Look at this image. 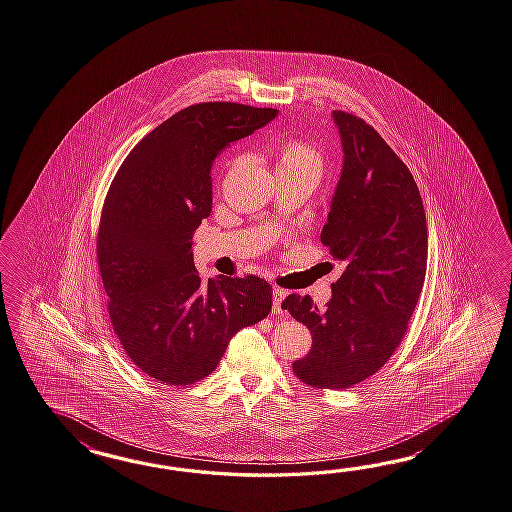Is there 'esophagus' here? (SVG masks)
I'll list each match as a JSON object with an SVG mask.
<instances>
[{"instance_id": "34e87169", "label": "esophagus", "mask_w": 512, "mask_h": 512, "mask_svg": "<svg viewBox=\"0 0 512 512\" xmlns=\"http://www.w3.org/2000/svg\"><path fill=\"white\" fill-rule=\"evenodd\" d=\"M272 296H274V312L275 314H279L281 311V301L285 300V296H287V290H283L281 287H274V292H272Z\"/></svg>"}]
</instances>
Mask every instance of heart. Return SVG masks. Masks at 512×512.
I'll use <instances>...</instances> for the list:
<instances>
[{"label":"heart","instance_id":"obj_1","mask_svg":"<svg viewBox=\"0 0 512 512\" xmlns=\"http://www.w3.org/2000/svg\"><path fill=\"white\" fill-rule=\"evenodd\" d=\"M275 175L296 177L312 188L318 185L325 170V159L322 151L311 142L301 138L281 140L274 150ZM240 163V157H235L229 166Z\"/></svg>","mask_w":512,"mask_h":512}]
</instances>
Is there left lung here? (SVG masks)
Returning <instances> with one entry per match:
<instances>
[{"label":"left lung","instance_id":"left-lung-1","mask_svg":"<svg viewBox=\"0 0 512 512\" xmlns=\"http://www.w3.org/2000/svg\"><path fill=\"white\" fill-rule=\"evenodd\" d=\"M333 118L344 168L320 240L346 270L324 311L300 294L281 307L312 335L294 374L338 390L374 375L405 337L424 287L427 222L409 168L374 127L346 111Z\"/></svg>","mask_w":512,"mask_h":512}]
</instances>
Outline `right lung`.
Masks as SVG:
<instances>
[{
	"instance_id": "obj_1",
	"label": "right lung",
	"mask_w": 512,
	"mask_h": 512,
	"mask_svg": "<svg viewBox=\"0 0 512 512\" xmlns=\"http://www.w3.org/2000/svg\"><path fill=\"white\" fill-rule=\"evenodd\" d=\"M277 109L196 103L142 138L114 175L96 242L107 311L142 374L185 387L212 374L229 340L272 309L257 275L203 281L192 233L211 214L212 161Z\"/></svg>"
}]
</instances>
